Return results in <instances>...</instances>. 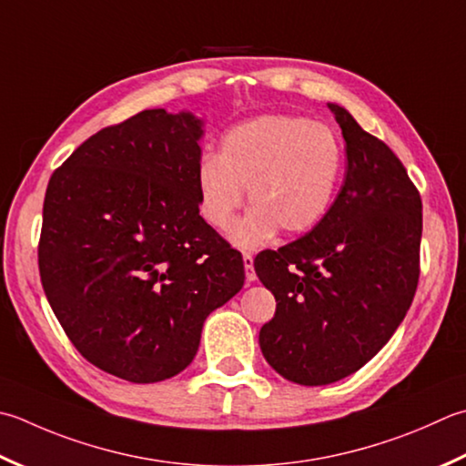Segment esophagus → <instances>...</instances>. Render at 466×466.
Returning a JSON list of instances; mask_svg holds the SVG:
<instances>
[{
	"label": "esophagus",
	"mask_w": 466,
	"mask_h": 466,
	"mask_svg": "<svg viewBox=\"0 0 466 466\" xmlns=\"http://www.w3.org/2000/svg\"><path fill=\"white\" fill-rule=\"evenodd\" d=\"M242 260H244V272H246V280L252 282L257 279V272H254V258L250 252H244L242 254Z\"/></svg>",
	"instance_id": "obj_1"
}]
</instances>
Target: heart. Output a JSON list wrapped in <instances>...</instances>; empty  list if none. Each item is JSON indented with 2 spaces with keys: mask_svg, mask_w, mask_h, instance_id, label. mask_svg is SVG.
I'll use <instances>...</instances> for the list:
<instances>
[{
  "mask_svg": "<svg viewBox=\"0 0 466 466\" xmlns=\"http://www.w3.org/2000/svg\"><path fill=\"white\" fill-rule=\"evenodd\" d=\"M343 167V145L327 125L289 115L250 118L222 135L216 157L199 161V216L214 230H226L246 187L252 208L232 230L236 244L257 248L279 230L305 234L329 212Z\"/></svg>",
  "mask_w": 466,
  "mask_h": 466,
  "instance_id": "obj_1",
  "label": "heart"
}]
</instances>
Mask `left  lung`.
<instances>
[{
	"label": "left lung",
	"instance_id": "obj_1",
	"mask_svg": "<svg viewBox=\"0 0 466 466\" xmlns=\"http://www.w3.org/2000/svg\"><path fill=\"white\" fill-rule=\"evenodd\" d=\"M348 171L311 232L254 258L277 299L258 343L270 368L300 386H325L366 366L404 321L420 277L422 199L406 167L343 106Z\"/></svg>",
	"mask_w": 466,
	"mask_h": 466
}]
</instances>
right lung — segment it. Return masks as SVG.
Instances as JSON below:
<instances>
[{"label": "right lung", "mask_w": 466, "mask_h": 466, "mask_svg": "<svg viewBox=\"0 0 466 466\" xmlns=\"http://www.w3.org/2000/svg\"><path fill=\"white\" fill-rule=\"evenodd\" d=\"M202 118L149 108L105 127L52 173L38 267L72 345L133 384L184 371L244 260L199 216Z\"/></svg>", "instance_id": "right-lung-1"}]
</instances>
